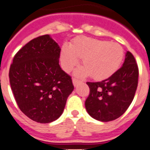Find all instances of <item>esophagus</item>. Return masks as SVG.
Instances as JSON below:
<instances>
[{"label":"esophagus","instance_id":"esophagus-1","mask_svg":"<svg viewBox=\"0 0 150 150\" xmlns=\"http://www.w3.org/2000/svg\"><path fill=\"white\" fill-rule=\"evenodd\" d=\"M72 82H73V85H74V86H77L79 84V83H81V82L80 81H79L78 79H72Z\"/></svg>","mask_w":150,"mask_h":150}]
</instances>
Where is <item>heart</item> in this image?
<instances>
[{"mask_svg": "<svg viewBox=\"0 0 150 150\" xmlns=\"http://www.w3.org/2000/svg\"><path fill=\"white\" fill-rule=\"evenodd\" d=\"M82 58L83 68L75 75L80 78L90 75L96 80L105 79L116 72L124 57V50L119 43L89 37L76 39L69 47H64L61 60L64 70L69 71Z\"/></svg>", "mask_w": 150, "mask_h": 150, "instance_id": "obj_1", "label": "heart"}]
</instances>
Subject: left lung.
<instances>
[{
  "label": "left lung",
  "mask_w": 150,
  "mask_h": 150,
  "mask_svg": "<svg viewBox=\"0 0 150 150\" xmlns=\"http://www.w3.org/2000/svg\"><path fill=\"white\" fill-rule=\"evenodd\" d=\"M139 68L132 54L127 51L123 65L107 79L86 82L89 95L85 106L96 120L110 121L121 117L132 102L137 89Z\"/></svg>",
  "instance_id": "obj_1"
}]
</instances>
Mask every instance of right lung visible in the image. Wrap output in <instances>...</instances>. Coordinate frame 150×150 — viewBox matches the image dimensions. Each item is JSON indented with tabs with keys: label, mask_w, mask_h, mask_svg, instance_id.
Wrapping results in <instances>:
<instances>
[{
	"label": "right lung",
	"mask_w": 150,
	"mask_h": 150,
	"mask_svg": "<svg viewBox=\"0 0 150 150\" xmlns=\"http://www.w3.org/2000/svg\"><path fill=\"white\" fill-rule=\"evenodd\" d=\"M61 48L49 35L30 40L15 54L9 70L11 90L19 109L39 123L61 116L72 80L59 65Z\"/></svg>",
	"instance_id": "add662e5"
}]
</instances>
